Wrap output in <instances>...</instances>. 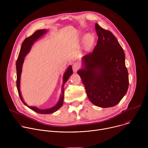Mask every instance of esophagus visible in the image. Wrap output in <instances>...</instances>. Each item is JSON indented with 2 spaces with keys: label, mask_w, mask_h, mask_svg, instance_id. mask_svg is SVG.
I'll return each instance as SVG.
<instances>
[{
  "label": "esophagus",
  "mask_w": 148,
  "mask_h": 148,
  "mask_svg": "<svg viewBox=\"0 0 148 148\" xmlns=\"http://www.w3.org/2000/svg\"><path fill=\"white\" fill-rule=\"evenodd\" d=\"M79 65L78 64V63H74L73 64V70L74 73H76L77 71V70L79 69Z\"/></svg>",
  "instance_id": "34e87169"
}]
</instances>
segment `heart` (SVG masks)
<instances>
[{"instance_id": "obj_1", "label": "heart", "mask_w": 148, "mask_h": 148, "mask_svg": "<svg viewBox=\"0 0 148 148\" xmlns=\"http://www.w3.org/2000/svg\"><path fill=\"white\" fill-rule=\"evenodd\" d=\"M92 40V37L90 34H88L87 36V38H86V44L87 45H89L91 43V41Z\"/></svg>"}]
</instances>
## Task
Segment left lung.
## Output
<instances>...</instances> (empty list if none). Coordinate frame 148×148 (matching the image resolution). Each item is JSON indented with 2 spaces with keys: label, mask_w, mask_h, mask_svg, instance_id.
<instances>
[{
  "label": "left lung",
  "mask_w": 148,
  "mask_h": 148,
  "mask_svg": "<svg viewBox=\"0 0 148 148\" xmlns=\"http://www.w3.org/2000/svg\"><path fill=\"white\" fill-rule=\"evenodd\" d=\"M98 39L92 52L82 58L78 70L90 101L96 106L117 105L128 89L129 77L123 49L114 35L95 23Z\"/></svg>",
  "instance_id": "obj_1"
}]
</instances>
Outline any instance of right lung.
<instances>
[{
	"label": "right lung",
	"mask_w": 148,
	"mask_h": 148,
	"mask_svg": "<svg viewBox=\"0 0 148 148\" xmlns=\"http://www.w3.org/2000/svg\"><path fill=\"white\" fill-rule=\"evenodd\" d=\"M47 32V30L46 29H43V30H38L36 32H35L31 36L29 37L26 38L24 41L23 42V43L22 45V47H21L20 53L17 58V60L16 61V71H17V81H16V86H17V91L18 92L19 97L20 98L21 101H22V102L29 107L30 109L34 111V112L41 114H52L56 111H57L59 108H60L62 105L63 104V99H64V86L65 83L67 81V80L69 79L70 77L73 74V70H72V67L71 66H70L66 72L64 73V75H63V78H62V85L61 87V93L59 98V100L58 102L54 105V107L48 108V109H43L41 110L40 108H38L37 107H31L29 106L24 101L23 97L22 96V94H21L20 92V77H21V74H22V67L23 62L25 61V57L30 52L32 46L34 44V42L37 40L39 38H40L42 36L44 35Z\"/></svg>",
	"instance_id": "1"
}]
</instances>
